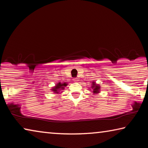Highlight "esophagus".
<instances>
[{
    "instance_id": "obj_1",
    "label": "esophagus",
    "mask_w": 148,
    "mask_h": 148,
    "mask_svg": "<svg viewBox=\"0 0 148 148\" xmlns=\"http://www.w3.org/2000/svg\"><path fill=\"white\" fill-rule=\"evenodd\" d=\"M73 80H74V82H75V83H77V82H78V79H77V78H74Z\"/></svg>"
}]
</instances>
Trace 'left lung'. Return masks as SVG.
Instances as JSON below:
<instances>
[{
    "label": "left lung",
    "instance_id": "8db88e82",
    "mask_svg": "<svg viewBox=\"0 0 148 148\" xmlns=\"http://www.w3.org/2000/svg\"><path fill=\"white\" fill-rule=\"evenodd\" d=\"M91 89H92V92L94 94H98L100 92V89H101V87L100 85L96 84L95 82H93L91 84Z\"/></svg>",
    "mask_w": 148,
    "mask_h": 148
}]
</instances>
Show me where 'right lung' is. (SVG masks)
I'll return each mask as SVG.
<instances>
[{"label": "right lung", "instance_id": "1", "mask_svg": "<svg viewBox=\"0 0 148 148\" xmlns=\"http://www.w3.org/2000/svg\"><path fill=\"white\" fill-rule=\"evenodd\" d=\"M66 86H67L66 83L62 84V83H61V82H59V83H57L56 85V86L53 87V88L51 89V91H53V92H55L56 94L61 93V91H62Z\"/></svg>", "mask_w": 148, "mask_h": 148}]
</instances>
